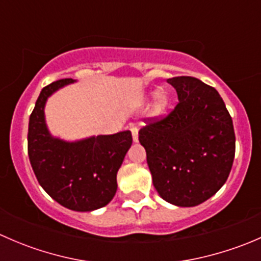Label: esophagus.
<instances>
[{
  "label": "esophagus",
  "mask_w": 261,
  "mask_h": 261,
  "mask_svg": "<svg viewBox=\"0 0 261 261\" xmlns=\"http://www.w3.org/2000/svg\"><path fill=\"white\" fill-rule=\"evenodd\" d=\"M131 134H133V140L135 141V143H138V141H139L138 128H136V127H131Z\"/></svg>",
  "instance_id": "1"
}]
</instances>
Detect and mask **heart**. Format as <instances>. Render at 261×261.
<instances>
[{
  "mask_svg": "<svg viewBox=\"0 0 261 261\" xmlns=\"http://www.w3.org/2000/svg\"><path fill=\"white\" fill-rule=\"evenodd\" d=\"M169 103H170V99L167 92L159 91L156 94H155L154 105H152V111H154L156 115L165 114L167 110L169 109Z\"/></svg>",
  "mask_w": 261,
  "mask_h": 261,
  "instance_id": "obj_1",
  "label": "heart"
}]
</instances>
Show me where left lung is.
I'll list each match as a JSON object with an SVG mask.
<instances>
[{"label": "left lung", "instance_id": "left-lung-1", "mask_svg": "<svg viewBox=\"0 0 261 261\" xmlns=\"http://www.w3.org/2000/svg\"><path fill=\"white\" fill-rule=\"evenodd\" d=\"M168 83L179 102L164 117L146 118L139 141L159 196L175 206L193 207L227 180L235 158L232 118L208 84L187 75Z\"/></svg>", "mask_w": 261, "mask_h": 261}]
</instances>
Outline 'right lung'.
Returning a JSON list of instances; mask_svg holds the SVG:
<instances>
[{"label":"right lung","mask_w":261,"mask_h":261,"mask_svg":"<svg viewBox=\"0 0 261 261\" xmlns=\"http://www.w3.org/2000/svg\"><path fill=\"white\" fill-rule=\"evenodd\" d=\"M73 82L65 78L41 89L29 120L28 152L36 179L53 199L65 208L89 212L114 198L116 175L133 136L127 130L74 143L53 138L45 125L44 106L50 94Z\"/></svg>","instance_id":"add662e5"}]
</instances>
